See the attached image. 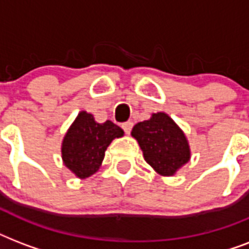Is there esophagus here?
I'll list each match as a JSON object with an SVG mask.
<instances>
[{"mask_svg": "<svg viewBox=\"0 0 249 249\" xmlns=\"http://www.w3.org/2000/svg\"><path fill=\"white\" fill-rule=\"evenodd\" d=\"M132 128H133L132 121H126V123H124V124H123V129H124V132L126 133V134H130V132H132Z\"/></svg>", "mask_w": 249, "mask_h": 249, "instance_id": "obj_1", "label": "esophagus"}]
</instances>
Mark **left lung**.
<instances>
[{
    "label": "left lung",
    "instance_id": "1",
    "mask_svg": "<svg viewBox=\"0 0 249 249\" xmlns=\"http://www.w3.org/2000/svg\"><path fill=\"white\" fill-rule=\"evenodd\" d=\"M146 163L164 177H170L187 164L191 158L187 137L165 112L152 113L132 129Z\"/></svg>",
    "mask_w": 249,
    "mask_h": 249
}]
</instances>
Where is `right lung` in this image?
<instances>
[{
  "label": "right lung",
  "mask_w": 249,
  "mask_h": 249,
  "mask_svg": "<svg viewBox=\"0 0 249 249\" xmlns=\"http://www.w3.org/2000/svg\"><path fill=\"white\" fill-rule=\"evenodd\" d=\"M124 130L112 121L97 123L91 113L81 111L68 128L62 142L63 164L80 179L93 176L101 168L106 150Z\"/></svg>",
  "instance_id": "add662e5"
}]
</instances>
